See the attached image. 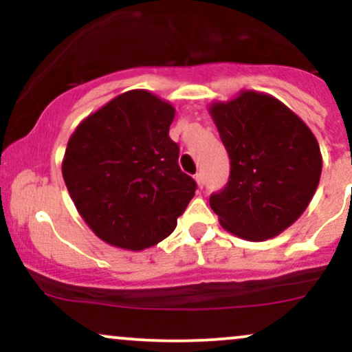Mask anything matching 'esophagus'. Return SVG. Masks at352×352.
<instances>
[{
	"mask_svg": "<svg viewBox=\"0 0 352 352\" xmlns=\"http://www.w3.org/2000/svg\"><path fill=\"white\" fill-rule=\"evenodd\" d=\"M195 182H197V185H199V188H204V185H205V177H204V173L201 172H199L195 175Z\"/></svg>",
	"mask_w": 352,
	"mask_h": 352,
	"instance_id": "obj_1",
	"label": "esophagus"
}]
</instances>
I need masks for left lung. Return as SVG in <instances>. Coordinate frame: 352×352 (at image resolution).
I'll use <instances>...</instances> for the list:
<instances>
[{"label":"left lung","instance_id":"left-lung-1","mask_svg":"<svg viewBox=\"0 0 352 352\" xmlns=\"http://www.w3.org/2000/svg\"><path fill=\"white\" fill-rule=\"evenodd\" d=\"M230 157L227 187L210 207L227 232L265 241L292 227L308 208L322 157L309 127L281 100L241 91L208 107Z\"/></svg>","mask_w":352,"mask_h":352}]
</instances>
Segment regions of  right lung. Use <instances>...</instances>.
<instances>
[{
  "mask_svg": "<svg viewBox=\"0 0 352 352\" xmlns=\"http://www.w3.org/2000/svg\"><path fill=\"white\" fill-rule=\"evenodd\" d=\"M175 109L144 89L109 100L72 132L63 177L87 227L106 243L151 248L177 227L197 184L168 137Z\"/></svg>",
  "mask_w": 352,
  "mask_h": 352,
  "instance_id": "1",
  "label": "right lung"
}]
</instances>
